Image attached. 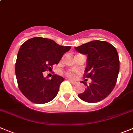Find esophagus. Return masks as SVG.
<instances>
[{"label": "esophagus", "instance_id": "34e87169", "mask_svg": "<svg viewBox=\"0 0 133 133\" xmlns=\"http://www.w3.org/2000/svg\"><path fill=\"white\" fill-rule=\"evenodd\" d=\"M69 82H70L72 84V85H76V84H77V82L72 81H71V80H69Z\"/></svg>", "mask_w": 133, "mask_h": 133}]
</instances>
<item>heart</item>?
<instances>
[{"mask_svg": "<svg viewBox=\"0 0 133 133\" xmlns=\"http://www.w3.org/2000/svg\"><path fill=\"white\" fill-rule=\"evenodd\" d=\"M67 76L68 77H69L70 79H74V77H75V75H74V74H73L72 72H68L66 74Z\"/></svg>", "mask_w": 133, "mask_h": 133, "instance_id": "heart-1", "label": "heart"}]
</instances>
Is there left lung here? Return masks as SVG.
<instances>
[{
	"label": "left lung",
	"instance_id": "left-lung-1",
	"mask_svg": "<svg viewBox=\"0 0 133 133\" xmlns=\"http://www.w3.org/2000/svg\"><path fill=\"white\" fill-rule=\"evenodd\" d=\"M75 49L87 55L85 77L90 78L91 83H86L85 92L78 95L83 101L96 103L106 98L115 87L119 71V59L117 50L106 41H92Z\"/></svg>",
	"mask_w": 133,
	"mask_h": 133
}]
</instances>
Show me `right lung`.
Wrapping results in <instances>:
<instances>
[{
  "mask_svg": "<svg viewBox=\"0 0 133 133\" xmlns=\"http://www.w3.org/2000/svg\"><path fill=\"white\" fill-rule=\"evenodd\" d=\"M71 46H62L54 41L34 37L26 41L19 50L16 62V79L23 95L35 104H45L56 96L64 77L53 75L44 77L43 72L58 64Z\"/></svg>",
  "mask_w": 133,
  "mask_h": 133,
  "instance_id": "obj_1",
  "label": "right lung"
}]
</instances>
